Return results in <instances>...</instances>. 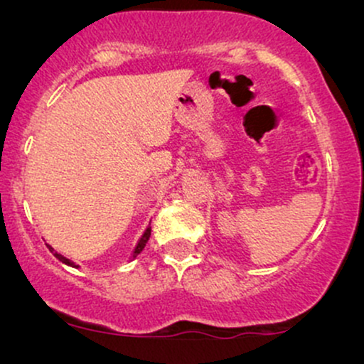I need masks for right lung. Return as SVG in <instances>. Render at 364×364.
I'll return each mask as SVG.
<instances>
[{
  "label": "right lung",
  "mask_w": 364,
  "mask_h": 364,
  "mask_svg": "<svg viewBox=\"0 0 364 364\" xmlns=\"http://www.w3.org/2000/svg\"><path fill=\"white\" fill-rule=\"evenodd\" d=\"M150 231H152V228H149L145 229V232H144V236L140 237V241H139V245H136V248H135V252H133V257H136V255H139L141 250L145 248V245H147V241H149V237H150ZM49 248H51V246H49ZM51 252H54V250L51 248ZM54 257L58 258V260L60 262H63V263H66V265H73V262L72 260H68V258L66 257H63V255H60V253H56L54 252Z\"/></svg>",
  "instance_id": "add662e5"
}]
</instances>
